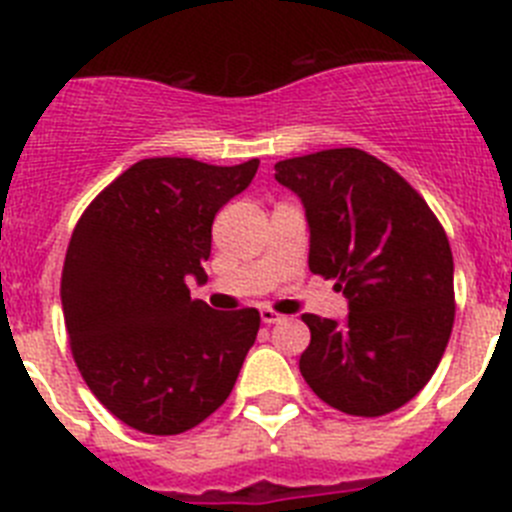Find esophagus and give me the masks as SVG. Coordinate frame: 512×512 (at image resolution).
I'll use <instances>...</instances> for the list:
<instances>
[{
    "instance_id": "34e87169",
    "label": "esophagus",
    "mask_w": 512,
    "mask_h": 512,
    "mask_svg": "<svg viewBox=\"0 0 512 512\" xmlns=\"http://www.w3.org/2000/svg\"><path fill=\"white\" fill-rule=\"evenodd\" d=\"M261 323H266V325L282 323V315H279V312H274V310H269V307H264V310H261Z\"/></svg>"
}]
</instances>
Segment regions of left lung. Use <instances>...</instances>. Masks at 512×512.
Masks as SVG:
<instances>
[{
    "mask_svg": "<svg viewBox=\"0 0 512 512\" xmlns=\"http://www.w3.org/2000/svg\"><path fill=\"white\" fill-rule=\"evenodd\" d=\"M310 228L312 274L336 279L346 320L302 315L300 372L330 408L377 418L436 372L454 325V259L441 223L395 169L359 148L279 161Z\"/></svg>",
    "mask_w": 512,
    "mask_h": 512,
    "instance_id": "obj_1",
    "label": "left lung"
}]
</instances>
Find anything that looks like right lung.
<instances>
[{"instance_id": "1", "label": "right lung", "mask_w": 512, "mask_h": 512, "mask_svg": "<svg viewBox=\"0 0 512 512\" xmlns=\"http://www.w3.org/2000/svg\"><path fill=\"white\" fill-rule=\"evenodd\" d=\"M256 169L259 158H143L76 223L61 277L71 351L94 397L135 431L176 436L210 418L256 341L259 310L215 312L187 287L207 282L212 220Z\"/></svg>"}]
</instances>
